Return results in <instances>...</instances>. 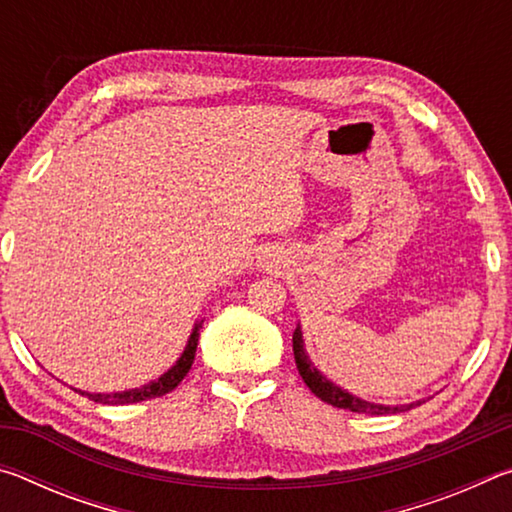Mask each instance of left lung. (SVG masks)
<instances>
[{
	"mask_svg": "<svg viewBox=\"0 0 512 512\" xmlns=\"http://www.w3.org/2000/svg\"><path fill=\"white\" fill-rule=\"evenodd\" d=\"M293 357H296L298 372L302 381L309 386V391L316 397H320L323 402L336 406V409H348L352 413H368V415H386V413L409 411L413 406H420L424 402V400H415L411 404H377V402L361 400V397L345 391L343 386L334 384V381L327 379L323 372L314 366V361L309 359V354L305 350V339H302L300 323L296 327V332H293Z\"/></svg>",
	"mask_w": 512,
	"mask_h": 512,
	"instance_id": "1",
	"label": "left lung"
}]
</instances>
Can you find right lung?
<instances>
[{
  "mask_svg": "<svg viewBox=\"0 0 512 512\" xmlns=\"http://www.w3.org/2000/svg\"><path fill=\"white\" fill-rule=\"evenodd\" d=\"M201 327H203V318L196 320V323H194L192 334H189L185 350L178 357V361L173 363V366L167 372H162L158 379L149 381V384L137 386V388H128V391H117V393H88V391H76V388H74V391L85 395V397H90V400L99 402V404H135V402L151 400V397H160V395L171 393L173 388H176L180 381L185 379L189 368H192L194 357H196L198 336H201Z\"/></svg>",
  "mask_w": 512,
  "mask_h": 512,
  "instance_id": "1",
  "label": "right lung"
}]
</instances>
